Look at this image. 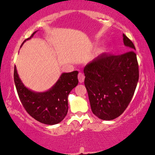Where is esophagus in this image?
Masks as SVG:
<instances>
[{
  "instance_id": "1",
  "label": "esophagus",
  "mask_w": 155,
  "mask_h": 155,
  "mask_svg": "<svg viewBox=\"0 0 155 155\" xmlns=\"http://www.w3.org/2000/svg\"><path fill=\"white\" fill-rule=\"evenodd\" d=\"M84 75L83 73H80L79 74H78V80H79V82H80V83H82V82H84Z\"/></svg>"
}]
</instances>
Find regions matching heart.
Segmentation results:
<instances>
[{"label": "heart", "mask_w": 155, "mask_h": 155, "mask_svg": "<svg viewBox=\"0 0 155 155\" xmlns=\"http://www.w3.org/2000/svg\"><path fill=\"white\" fill-rule=\"evenodd\" d=\"M105 51H106V48H101V52H104Z\"/></svg>", "instance_id": "b5f03b06"}]
</instances>
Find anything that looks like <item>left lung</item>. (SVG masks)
<instances>
[{"label": "left lung", "mask_w": 155, "mask_h": 155, "mask_svg": "<svg viewBox=\"0 0 155 155\" xmlns=\"http://www.w3.org/2000/svg\"><path fill=\"white\" fill-rule=\"evenodd\" d=\"M129 51L118 55L102 54L84 68V85L92 113L110 120L124 113L134 94L139 79L135 46L123 35Z\"/></svg>", "instance_id": "obj_1"}]
</instances>
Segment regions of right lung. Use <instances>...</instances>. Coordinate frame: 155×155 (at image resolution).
<instances>
[{
    "mask_svg": "<svg viewBox=\"0 0 155 155\" xmlns=\"http://www.w3.org/2000/svg\"><path fill=\"white\" fill-rule=\"evenodd\" d=\"M36 32L35 31L24 42L31 39ZM78 75L77 71L63 73L49 90L44 92H35L23 84L19 78L16 67L14 68V81L22 106L31 117L47 125L58 124L67 115L68 110V97L71 91L78 84Z\"/></svg>",
    "mask_w": 155,
    "mask_h": 155,
    "instance_id": "add662e5",
    "label": "right lung"
}]
</instances>
